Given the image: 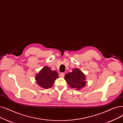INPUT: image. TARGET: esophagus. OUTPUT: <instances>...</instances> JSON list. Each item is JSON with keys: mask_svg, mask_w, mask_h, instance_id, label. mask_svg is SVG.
<instances>
[{"mask_svg": "<svg viewBox=\"0 0 123 123\" xmlns=\"http://www.w3.org/2000/svg\"><path fill=\"white\" fill-rule=\"evenodd\" d=\"M65 73H62L60 74V76L62 77H65Z\"/></svg>", "mask_w": 123, "mask_h": 123, "instance_id": "esophagus-1", "label": "esophagus"}]
</instances>
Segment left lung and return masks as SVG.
Listing matches in <instances>:
<instances>
[{
  "label": "left lung",
  "instance_id": "1",
  "mask_svg": "<svg viewBox=\"0 0 123 123\" xmlns=\"http://www.w3.org/2000/svg\"><path fill=\"white\" fill-rule=\"evenodd\" d=\"M65 79L70 86L77 90L83 88L86 85V76L79 68H74L72 72L67 74Z\"/></svg>",
  "mask_w": 123,
  "mask_h": 123
}]
</instances>
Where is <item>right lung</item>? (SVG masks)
Listing matches in <instances>:
<instances>
[{
	"instance_id": "1",
	"label": "right lung",
	"mask_w": 123,
	"mask_h": 123,
	"mask_svg": "<svg viewBox=\"0 0 123 123\" xmlns=\"http://www.w3.org/2000/svg\"><path fill=\"white\" fill-rule=\"evenodd\" d=\"M59 78L57 72L51 70L50 68L45 66L36 75L37 83L43 89H49L53 85L55 80Z\"/></svg>"
}]
</instances>
